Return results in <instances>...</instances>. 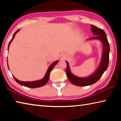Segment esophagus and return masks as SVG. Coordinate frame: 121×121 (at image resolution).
I'll return each instance as SVG.
<instances>
[{"label":"esophagus","mask_w":121,"mask_h":121,"mask_svg":"<svg viewBox=\"0 0 121 121\" xmlns=\"http://www.w3.org/2000/svg\"><path fill=\"white\" fill-rule=\"evenodd\" d=\"M65 55H63V56H62V58H65Z\"/></svg>","instance_id":"1"}]
</instances>
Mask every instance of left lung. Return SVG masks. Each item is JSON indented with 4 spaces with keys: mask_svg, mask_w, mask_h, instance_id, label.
Instances as JSON below:
<instances>
[{
    "mask_svg": "<svg viewBox=\"0 0 121 121\" xmlns=\"http://www.w3.org/2000/svg\"><path fill=\"white\" fill-rule=\"evenodd\" d=\"M91 27L92 32L94 35L96 36L90 38L87 40H99L101 42L103 46V52L101 61L97 69L87 77H78L71 72L68 61H65L67 62L66 73L68 79L73 85L79 86H85L97 82L107 69L109 63L110 47L105 32L102 29L98 28L93 25H91Z\"/></svg>",
    "mask_w": 121,
    "mask_h": 121,
    "instance_id": "obj_1",
    "label": "left lung"
}]
</instances>
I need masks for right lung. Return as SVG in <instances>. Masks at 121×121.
<instances>
[{"instance_id":"1","label":"right lung","mask_w":121,"mask_h":121,"mask_svg":"<svg viewBox=\"0 0 121 121\" xmlns=\"http://www.w3.org/2000/svg\"><path fill=\"white\" fill-rule=\"evenodd\" d=\"M19 31H20V29L17 30V31H16L15 32V33L14 34L13 37H12V39L11 40V41H10L9 43V47H8V50H9V47L10 44H11V42H12V41H13L14 37H15V35L17 34ZM58 62H59V61L56 60V61H54V62H53L52 64H51L50 65V66H49V67L48 69V70H47V71H46V73H45V76H44V77L42 79H39V80H37V81H32V82H29V81L24 82V81H21L18 80V79H16V78L14 76H13L14 79H15L16 82L19 83V84H20L21 85L24 86L30 87V88H36V87H42V86H44L47 83H48V79H49V77H50V73H51V70H52L53 67H54L55 65H56ZM7 66H8V68H9V65H8V62H7Z\"/></svg>"}]
</instances>
